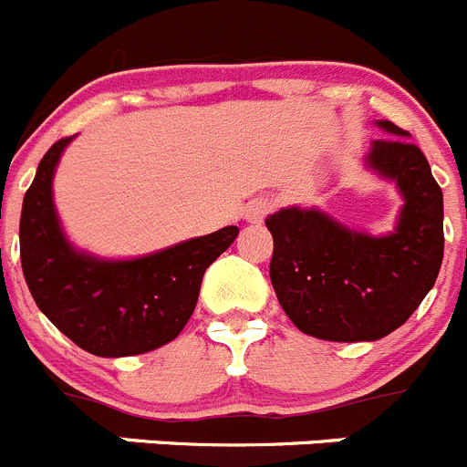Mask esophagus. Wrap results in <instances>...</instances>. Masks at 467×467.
<instances>
[{
    "mask_svg": "<svg viewBox=\"0 0 467 467\" xmlns=\"http://www.w3.org/2000/svg\"><path fill=\"white\" fill-rule=\"evenodd\" d=\"M269 212H272V202L269 200H254L246 207V221L248 223H263Z\"/></svg>",
    "mask_w": 467,
    "mask_h": 467,
    "instance_id": "esophagus-1",
    "label": "esophagus"
}]
</instances>
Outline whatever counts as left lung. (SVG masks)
I'll list each match as a JSON object with an SVG mask.
<instances>
[{
  "mask_svg": "<svg viewBox=\"0 0 467 467\" xmlns=\"http://www.w3.org/2000/svg\"><path fill=\"white\" fill-rule=\"evenodd\" d=\"M368 165L396 180L405 204L396 233L368 237L317 209H281L269 278L297 329L325 341H376L399 329L426 297L444 254L442 191L408 130L380 121Z\"/></svg>",
  "mask_w": 467,
  "mask_h": 467,
  "instance_id": "left-lung-1",
  "label": "left lung"
}]
</instances>
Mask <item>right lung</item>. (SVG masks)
<instances>
[{"label": "right lung", "instance_id": "obj_1", "mask_svg": "<svg viewBox=\"0 0 467 467\" xmlns=\"http://www.w3.org/2000/svg\"><path fill=\"white\" fill-rule=\"evenodd\" d=\"M71 138L41 159L20 213V263L36 306L78 348L99 357L142 355L184 329L204 269L234 242L228 225L161 254L124 263L87 258L64 239L52 204V174Z\"/></svg>", "mask_w": 467, "mask_h": 467}]
</instances>
